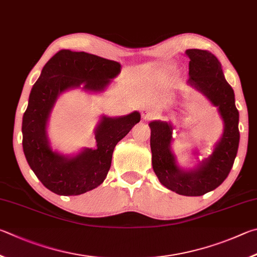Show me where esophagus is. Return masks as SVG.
<instances>
[{"label":"esophagus","mask_w":257,"mask_h":257,"mask_svg":"<svg viewBox=\"0 0 257 257\" xmlns=\"http://www.w3.org/2000/svg\"><path fill=\"white\" fill-rule=\"evenodd\" d=\"M142 116H143V118L149 119V118H151L152 116H154V114H152V112L149 111V110H143L142 111Z\"/></svg>","instance_id":"34e87169"}]
</instances>
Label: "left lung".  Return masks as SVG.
<instances>
[{"label":"left lung","instance_id":"1","mask_svg":"<svg viewBox=\"0 0 257 257\" xmlns=\"http://www.w3.org/2000/svg\"><path fill=\"white\" fill-rule=\"evenodd\" d=\"M185 54L190 58L188 83L218 107L224 121L223 134L208 159L196 169L184 172L170 151L173 127L165 121H151L152 167L168 190L181 195L201 196L221 185L230 173L239 146V112L235 106V93L224 79L218 58L202 49H187Z\"/></svg>","mask_w":257,"mask_h":257}]
</instances>
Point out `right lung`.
Segmentation results:
<instances>
[{
	"label": "right lung",
	"instance_id": "right-lung-1",
	"mask_svg": "<svg viewBox=\"0 0 257 257\" xmlns=\"http://www.w3.org/2000/svg\"><path fill=\"white\" fill-rule=\"evenodd\" d=\"M120 64L84 52L63 49L43 67L31 89L22 118V147L36 176L58 195H80L105 181L115 146L140 121L138 111L117 118L103 117L96 130L97 148L85 149L74 158H65L48 145L46 124L58 94L80 87L101 91L119 73Z\"/></svg>",
	"mask_w": 257,
	"mask_h": 257
}]
</instances>
